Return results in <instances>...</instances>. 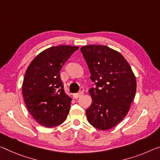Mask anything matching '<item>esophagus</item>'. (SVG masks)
<instances>
[{
  "instance_id": "esophagus-1",
  "label": "esophagus",
  "mask_w": 160,
  "mask_h": 160,
  "mask_svg": "<svg viewBox=\"0 0 160 160\" xmlns=\"http://www.w3.org/2000/svg\"><path fill=\"white\" fill-rule=\"evenodd\" d=\"M83 94V93L82 92H80L79 93H78V94H73V97L74 98V99H78V98H79V97H82Z\"/></svg>"
}]
</instances>
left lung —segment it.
<instances>
[{
    "label": "left lung",
    "mask_w": 160,
    "mask_h": 160,
    "mask_svg": "<svg viewBox=\"0 0 160 160\" xmlns=\"http://www.w3.org/2000/svg\"><path fill=\"white\" fill-rule=\"evenodd\" d=\"M81 51L96 85L88 90L92 102L86 110L88 122L98 129H110L129 112L136 94V77L119 51L103 45L84 46Z\"/></svg>",
    "instance_id": "1"
}]
</instances>
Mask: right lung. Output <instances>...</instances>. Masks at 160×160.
<instances>
[{"instance_id":"1","label":"right lung","mask_w":160,"mask_h":160,"mask_svg":"<svg viewBox=\"0 0 160 160\" xmlns=\"http://www.w3.org/2000/svg\"><path fill=\"white\" fill-rule=\"evenodd\" d=\"M78 46H52L36 56L27 68L22 93L28 112L39 124L58 126L69 112L72 98L66 94L60 71Z\"/></svg>"}]
</instances>
